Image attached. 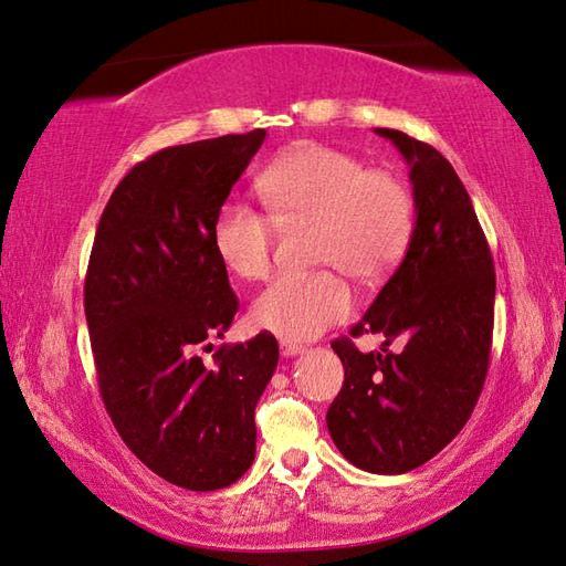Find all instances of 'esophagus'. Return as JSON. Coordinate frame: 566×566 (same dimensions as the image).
Segmentation results:
<instances>
[{
	"label": "esophagus",
	"mask_w": 566,
	"mask_h": 566,
	"mask_svg": "<svg viewBox=\"0 0 566 566\" xmlns=\"http://www.w3.org/2000/svg\"><path fill=\"white\" fill-rule=\"evenodd\" d=\"M280 348L284 358H294L298 353H304V346H298V343H292V340H282Z\"/></svg>",
	"instance_id": "esophagus-1"
}]
</instances>
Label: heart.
<instances>
[{
  "mask_svg": "<svg viewBox=\"0 0 566 566\" xmlns=\"http://www.w3.org/2000/svg\"><path fill=\"white\" fill-rule=\"evenodd\" d=\"M258 188L280 223L314 220V260L360 282H380L402 262L415 235L417 206L390 171L326 144L284 151L260 174ZM213 248L240 280L272 268L274 219L230 198L213 220ZM353 308V292L333 268L282 274L252 304L254 326L284 340H312Z\"/></svg>",
  "mask_w": 566,
  "mask_h": 566,
  "instance_id": "1",
  "label": "heart"
}]
</instances>
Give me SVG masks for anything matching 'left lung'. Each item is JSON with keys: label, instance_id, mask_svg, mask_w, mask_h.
Here are the masks:
<instances>
[{"label": "left lung", "instance_id": "1", "mask_svg": "<svg viewBox=\"0 0 566 566\" xmlns=\"http://www.w3.org/2000/svg\"><path fill=\"white\" fill-rule=\"evenodd\" d=\"M409 164L417 206L405 260L350 336L382 334V353L350 338L331 348L346 378L326 424L353 467L397 475L422 467L469 422L491 360L495 272L471 198L453 166L429 144L375 129ZM406 340L400 354L386 346Z\"/></svg>", "mask_w": 566, "mask_h": 566}]
</instances>
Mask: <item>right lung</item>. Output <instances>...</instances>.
Listing matches in <instances>:
<instances>
[{"label": "right lung", "mask_w": 566, "mask_h": 566, "mask_svg": "<svg viewBox=\"0 0 566 566\" xmlns=\"http://www.w3.org/2000/svg\"><path fill=\"white\" fill-rule=\"evenodd\" d=\"M264 129L166 147L103 210L85 274L99 395L129 451L188 491L235 483L254 461V407L280 360L272 334L201 350L238 314L213 220Z\"/></svg>", "instance_id": "right-lung-1"}]
</instances>
